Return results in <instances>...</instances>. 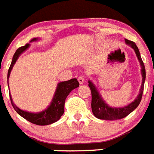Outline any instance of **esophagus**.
Returning <instances> with one entry per match:
<instances>
[{
    "label": "esophagus",
    "mask_w": 154,
    "mask_h": 154,
    "mask_svg": "<svg viewBox=\"0 0 154 154\" xmlns=\"http://www.w3.org/2000/svg\"><path fill=\"white\" fill-rule=\"evenodd\" d=\"M78 82H79L80 85H83L84 82H85V78L83 77H80L78 78Z\"/></svg>",
    "instance_id": "esophagus-1"
}]
</instances>
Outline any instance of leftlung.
Wrapping results in <instances>:
<instances>
[{"mask_svg":"<svg viewBox=\"0 0 154 154\" xmlns=\"http://www.w3.org/2000/svg\"><path fill=\"white\" fill-rule=\"evenodd\" d=\"M125 43L135 51V55L139 59V62L141 66V74H142V84L139 89V95H137L134 101L131 103L123 107H112L109 106L103 99L101 94L98 91L97 88L95 87V84L91 81H88V86L91 91V110L95 117L101 120H108V121H113V120H118L125 117L126 116L131 113L134 109L137 108L139 105V103L142 99V95L143 92V88L146 80V69L145 66L143 63L142 58H141L139 48L136 46L135 42L128 41L125 39Z\"/></svg>","mask_w":154,"mask_h":154,"instance_id":"left-lung-1","label":"left lung"}]
</instances>
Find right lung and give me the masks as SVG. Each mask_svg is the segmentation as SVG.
<instances>
[{
	"mask_svg": "<svg viewBox=\"0 0 154 154\" xmlns=\"http://www.w3.org/2000/svg\"><path fill=\"white\" fill-rule=\"evenodd\" d=\"M39 40L40 39H38V38H33V40L30 41V43L33 42V41H39ZM29 46H30V44H27L25 46L18 48L14 54L11 66L9 67L8 72V78L10 77V73H11V71L13 68L15 63H16L19 56L29 48ZM77 87H79V82L77 81L76 78L71 79L69 81L59 82L57 85L55 92L54 94L52 100L50 103V105L45 109L41 111V112H37V113H32V112H29V111L23 110L20 108H19L13 103L10 92H9V95H10L11 105L15 109V110L21 117L25 118L26 120H27L31 123L35 124V125H48L58 121L60 119V117L63 116V114L64 113V105H65V100L66 97L73 89L77 88Z\"/></svg>",
	"mask_w": 154,
	"mask_h": 154,
	"instance_id": "right-lung-1",
	"label": "right lung"
}]
</instances>
